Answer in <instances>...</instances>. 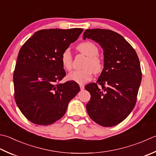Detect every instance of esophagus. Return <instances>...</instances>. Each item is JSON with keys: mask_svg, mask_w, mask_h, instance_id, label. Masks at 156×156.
Wrapping results in <instances>:
<instances>
[{"mask_svg": "<svg viewBox=\"0 0 156 156\" xmlns=\"http://www.w3.org/2000/svg\"><path fill=\"white\" fill-rule=\"evenodd\" d=\"M80 89L81 90H84V85H80Z\"/></svg>", "mask_w": 156, "mask_h": 156, "instance_id": "34e87169", "label": "esophagus"}]
</instances>
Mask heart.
<instances>
[{
  "instance_id": "obj_1",
  "label": "heart",
  "mask_w": 156,
  "mask_h": 156,
  "mask_svg": "<svg viewBox=\"0 0 156 156\" xmlns=\"http://www.w3.org/2000/svg\"><path fill=\"white\" fill-rule=\"evenodd\" d=\"M77 49L88 57L86 62L83 66V69L74 70L69 73L68 79L79 84H84L90 80L92 78L93 73L99 74L102 71L103 62L101 59L97 56L99 54V49L97 46L90 41L83 42L79 44ZM63 68L70 70L72 68V56L69 49L63 52L61 57Z\"/></svg>"
}]
</instances>
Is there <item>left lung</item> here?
<instances>
[{
  "instance_id": "8db88e82",
  "label": "left lung",
  "mask_w": 156,
  "mask_h": 156,
  "mask_svg": "<svg viewBox=\"0 0 156 156\" xmlns=\"http://www.w3.org/2000/svg\"><path fill=\"white\" fill-rule=\"evenodd\" d=\"M86 38L101 47L104 62L96 83L85 86L91 97L87 111L101 126H114L135 108L142 78L139 57L123 36L112 30L88 29L83 34Z\"/></svg>"
}]
</instances>
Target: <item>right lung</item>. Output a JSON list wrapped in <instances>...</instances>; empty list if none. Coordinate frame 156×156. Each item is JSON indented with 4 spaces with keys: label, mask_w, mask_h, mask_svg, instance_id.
Returning a JSON list of instances; mask_svg holds the SVG:
<instances>
[{
    "label": "right lung",
    "mask_w": 156,
    "mask_h": 156,
    "mask_svg": "<svg viewBox=\"0 0 156 156\" xmlns=\"http://www.w3.org/2000/svg\"><path fill=\"white\" fill-rule=\"evenodd\" d=\"M82 28L41 30L20 50L13 74L15 100L27 120L49 125L66 114L80 91L74 81L59 83L66 76L61 57L78 39Z\"/></svg>",
    "instance_id": "obj_1"
}]
</instances>
